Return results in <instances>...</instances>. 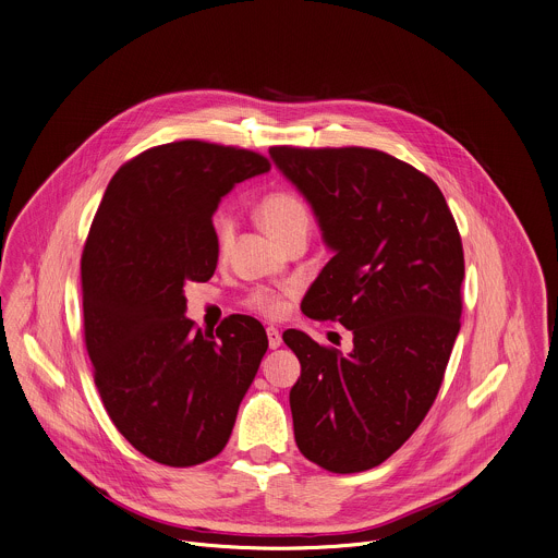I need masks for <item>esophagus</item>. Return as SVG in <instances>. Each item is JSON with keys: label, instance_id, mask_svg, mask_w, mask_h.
Here are the masks:
<instances>
[{"label": "esophagus", "instance_id": "esophagus-1", "mask_svg": "<svg viewBox=\"0 0 558 558\" xmlns=\"http://www.w3.org/2000/svg\"><path fill=\"white\" fill-rule=\"evenodd\" d=\"M267 339H269V348H271V350L280 348V343H282V335H280V330L274 328V326L267 328Z\"/></svg>", "mask_w": 558, "mask_h": 558}]
</instances>
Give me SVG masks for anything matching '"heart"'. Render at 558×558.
Wrapping results in <instances>:
<instances>
[{
    "instance_id": "heart-1",
    "label": "heart",
    "mask_w": 558,
    "mask_h": 558,
    "mask_svg": "<svg viewBox=\"0 0 558 558\" xmlns=\"http://www.w3.org/2000/svg\"><path fill=\"white\" fill-rule=\"evenodd\" d=\"M258 221L260 226L278 241L282 243L284 239H289L291 234L300 232V230H308L311 226V213L308 206L304 204L302 197H298L291 191H274L269 195H265L258 204ZM234 234V226L232 219L221 215L215 219V241H217V250L219 254H226V250L230 247ZM250 306L267 317H278L284 311V298L271 289H256L250 295Z\"/></svg>"
}]
</instances>
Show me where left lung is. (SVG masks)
<instances>
[{"instance_id": "obj_1", "label": "left lung", "mask_w": 558, "mask_h": 558, "mask_svg": "<svg viewBox=\"0 0 558 558\" xmlns=\"http://www.w3.org/2000/svg\"><path fill=\"white\" fill-rule=\"evenodd\" d=\"M335 256L302 311L352 330V350L284 330L302 373L289 403L298 449L330 473L386 462L423 423L460 332L464 252L438 185L375 148L271 146Z\"/></svg>"}]
</instances>
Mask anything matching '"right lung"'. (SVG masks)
I'll use <instances>...</instances> for the list:
<instances>
[{"label":"right lung","instance_id":"obj_1","mask_svg":"<svg viewBox=\"0 0 558 558\" xmlns=\"http://www.w3.org/2000/svg\"><path fill=\"white\" fill-rule=\"evenodd\" d=\"M269 159L202 140L148 148L120 166L81 258L85 345L118 432L146 458L195 466L223 451L267 332L230 315L217 335L185 317L183 287L213 278V215Z\"/></svg>","mask_w":558,"mask_h":558}]
</instances>
